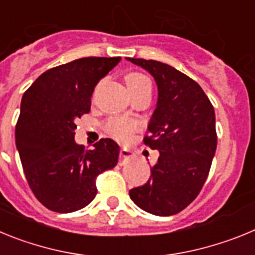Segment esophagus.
I'll return each mask as SVG.
<instances>
[{
    "label": "esophagus",
    "mask_w": 255,
    "mask_h": 255,
    "mask_svg": "<svg viewBox=\"0 0 255 255\" xmlns=\"http://www.w3.org/2000/svg\"><path fill=\"white\" fill-rule=\"evenodd\" d=\"M130 157H131V152L125 149V148H123V149L120 150V161H119V163L124 164V162H125L128 158H130Z\"/></svg>",
    "instance_id": "obj_1"
}]
</instances>
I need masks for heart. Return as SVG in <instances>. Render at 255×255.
<instances>
[{"mask_svg": "<svg viewBox=\"0 0 255 255\" xmlns=\"http://www.w3.org/2000/svg\"><path fill=\"white\" fill-rule=\"evenodd\" d=\"M125 82L128 85L131 97L140 96V94H152V80L144 74L138 71H131L126 74ZM105 131L110 136L119 141H128L131 139L132 134L138 130V123L132 119L125 117H112L105 123Z\"/></svg>", "mask_w": 255, "mask_h": 255, "instance_id": "heart-1", "label": "heart"}]
</instances>
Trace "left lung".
Returning a JSON list of instances; mask_svg holds the SVG:
<instances>
[{
	"instance_id": "1",
	"label": "left lung",
	"mask_w": 255,
	"mask_h": 255,
	"mask_svg": "<svg viewBox=\"0 0 255 255\" xmlns=\"http://www.w3.org/2000/svg\"><path fill=\"white\" fill-rule=\"evenodd\" d=\"M128 60L148 70L158 85L157 108L143 141L159 150L149 180L129 195L152 215H176L198 197L208 177L217 147L215 108L195 80L170 65Z\"/></svg>"
}]
</instances>
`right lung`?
Returning <instances> with one entry per match:
<instances>
[{
	"mask_svg": "<svg viewBox=\"0 0 255 255\" xmlns=\"http://www.w3.org/2000/svg\"><path fill=\"white\" fill-rule=\"evenodd\" d=\"M121 57H84L47 70L22 96L15 140L33 194L46 208L70 213L97 194V176L117 164L120 147L102 138L85 149L74 140L76 121L91 111L101 79Z\"/></svg>",
	"mask_w": 255,
	"mask_h": 255,
	"instance_id": "add662e5",
	"label": "right lung"
}]
</instances>
